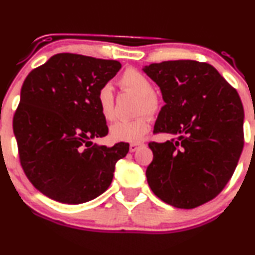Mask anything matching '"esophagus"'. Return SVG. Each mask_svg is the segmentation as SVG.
<instances>
[{
    "label": "esophagus",
    "instance_id": "obj_1",
    "mask_svg": "<svg viewBox=\"0 0 255 255\" xmlns=\"http://www.w3.org/2000/svg\"><path fill=\"white\" fill-rule=\"evenodd\" d=\"M141 146V143H130L129 145V151L130 152H135L137 151V148Z\"/></svg>",
    "mask_w": 255,
    "mask_h": 255
}]
</instances>
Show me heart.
Segmentation results:
<instances>
[{
	"label": "heart",
	"mask_w": 255,
	"mask_h": 255,
	"mask_svg": "<svg viewBox=\"0 0 255 255\" xmlns=\"http://www.w3.org/2000/svg\"><path fill=\"white\" fill-rule=\"evenodd\" d=\"M120 85L126 90H129L140 96L139 112L155 114L160 107L157 95L153 93V83L151 79L135 69H128L120 78ZM97 104L102 116L108 121L115 118L114 95L110 85H103L98 90ZM151 127V119L142 114L131 120H120L110 127V137L119 142H139L143 139Z\"/></svg>",
	"instance_id": "b5f03b06"
}]
</instances>
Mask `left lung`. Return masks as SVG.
<instances>
[{
	"instance_id": "1",
	"label": "left lung",
	"mask_w": 255,
	"mask_h": 255,
	"mask_svg": "<svg viewBox=\"0 0 255 255\" xmlns=\"http://www.w3.org/2000/svg\"><path fill=\"white\" fill-rule=\"evenodd\" d=\"M160 88L165 106L154 133L172 134L149 142L146 170L155 196L180 209L215 198L234 173L244 148V107L238 91L210 64L170 60L143 67Z\"/></svg>"
}]
</instances>
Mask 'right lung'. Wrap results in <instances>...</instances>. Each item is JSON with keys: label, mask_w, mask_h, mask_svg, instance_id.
Segmentation results:
<instances>
[{"label": "right lung", "mask_w": 255, "mask_h": 255, "mask_svg": "<svg viewBox=\"0 0 255 255\" xmlns=\"http://www.w3.org/2000/svg\"><path fill=\"white\" fill-rule=\"evenodd\" d=\"M121 69L118 60L59 53L24 79L13 120L20 162L29 182L51 199L81 204L102 195L129 145L101 146L108 134L98 90Z\"/></svg>", "instance_id": "obj_1"}]
</instances>
